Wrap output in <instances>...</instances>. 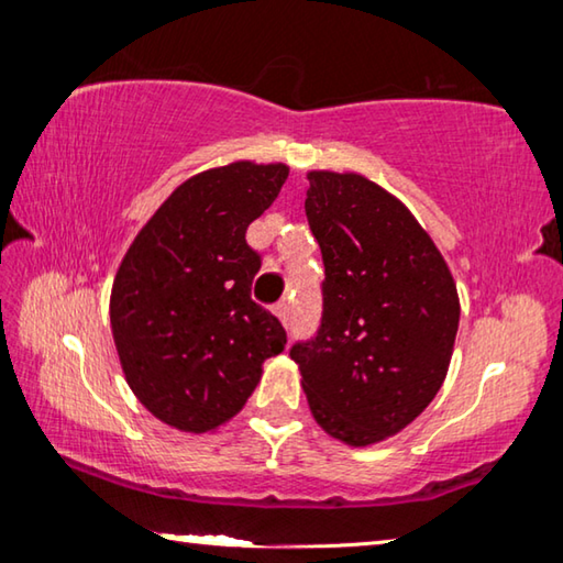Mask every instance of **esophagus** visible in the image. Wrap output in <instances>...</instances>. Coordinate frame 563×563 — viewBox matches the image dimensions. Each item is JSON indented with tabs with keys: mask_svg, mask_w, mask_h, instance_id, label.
I'll return each instance as SVG.
<instances>
[{
	"mask_svg": "<svg viewBox=\"0 0 563 563\" xmlns=\"http://www.w3.org/2000/svg\"><path fill=\"white\" fill-rule=\"evenodd\" d=\"M273 312H275V316H278V320L283 322V325H288V322H290V305L288 302H278V305H275V308H273Z\"/></svg>",
	"mask_w": 563,
	"mask_h": 563,
	"instance_id": "obj_1",
	"label": "esophagus"
}]
</instances>
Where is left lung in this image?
Returning a JSON list of instances; mask_svg holds the SVG:
<instances>
[{"instance_id":"8db88e82","label":"left lung","mask_w":563,"mask_h":563,"mask_svg":"<svg viewBox=\"0 0 563 563\" xmlns=\"http://www.w3.org/2000/svg\"><path fill=\"white\" fill-rule=\"evenodd\" d=\"M305 216L325 280L318 335L290 357L316 422L350 446L424 412L450 369L460 295L409 208L360 174L310 170Z\"/></svg>"}]
</instances>
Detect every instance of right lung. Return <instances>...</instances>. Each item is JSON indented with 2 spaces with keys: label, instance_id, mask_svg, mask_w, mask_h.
Instances as JSON below:
<instances>
[{
  "label": "right lung",
  "instance_id": "1",
  "mask_svg": "<svg viewBox=\"0 0 563 563\" xmlns=\"http://www.w3.org/2000/svg\"><path fill=\"white\" fill-rule=\"evenodd\" d=\"M288 174L235 161L190 176L119 265L109 316L121 369L139 402L180 432H211L241 412L263 362L288 342L251 298L261 255L245 243Z\"/></svg>",
  "mask_w": 563,
  "mask_h": 563
}]
</instances>
